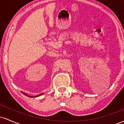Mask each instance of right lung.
Here are the masks:
<instances>
[{
  "label": "right lung",
  "mask_w": 124,
  "mask_h": 124,
  "mask_svg": "<svg viewBox=\"0 0 124 124\" xmlns=\"http://www.w3.org/2000/svg\"><path fill=\"white\" fill-rule=\"evenodd\" d=\"M23 94H25V96H27L28 97H32V96H28V95L27 94H25V93H23ZM42 94H43V93H41V94H40L38 95V96H37L34 97H38L39 96H41V95H42Z\"/></svg>",
  "instance_id": "1"
}]
</instances>
